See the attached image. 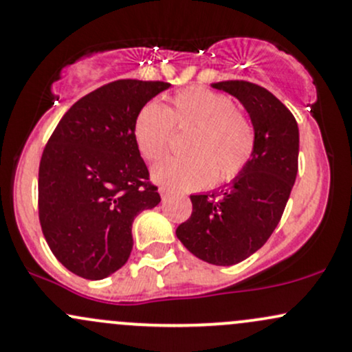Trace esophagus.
<instances>
[{"instance_id":"1","label":"esophagus","mask_w":352,"mask_h":352,"mask_svg":"<svg viewBox=\"0 0 352 352\" xmlns=\"http://www.w3.org/2000/svg\"><path fill=\"white\" fill-rule=\"evenodd\" d=\"M159 193H160V197H162V200H165V199H167L168 195H170V192H168V190H165L164 187L159 190Z\"/></svg>"}]
</instances>
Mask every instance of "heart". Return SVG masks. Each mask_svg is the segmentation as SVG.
Here are the masks:
<instances>
[{"label": "heart", "instance_id": "1", "mask_svg": "<svg viewBox=\"0 0 352 352\" xmlns=\"http://www.w3.org/2000/svg\"><path fill=\"white\" fill-rule=\"evenodd\" d=\"M173 125L190 127L188 155L167 157L153 165L152 180L172 192H192L218 180H235L248 167L254 152L250 120L235 111L227 96L205 87H190L172 96L167 107L151 100L134 122V139L145 160L167 151Z\"/></svg>", "mask_w": 352, "mask_h": 352}]
</instances>
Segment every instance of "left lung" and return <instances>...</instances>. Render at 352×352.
<instances>
[{"instance_id": "8db88e82", "label": "left lung", "mask_w": 352, "mask_h": 352, "mask_svg": "<svg viewBox=\"0 0 352 352\" xmlns=\"http://www.w3.org/2000/svg\"><path fill=\"white\" fill-rule=\"evenodd\" d=\"M243 104L254 131L248 167L225 187L190 195L192 215L177 238L190 253L217 266L246 260L280 223L296 180L300 131L288 107L265 87L246 80L212 84Z\"/></svg>"}]
</instances>
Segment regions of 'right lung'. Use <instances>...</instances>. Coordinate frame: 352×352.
I'll return each instance as SVG.
<instances>
[{
  "label": "right lung",
  "mask_w": 352,
  "mask_h": 352,
  "mask_svg": "<svg viewBox=\"0 0 352 352\" xmlns=\"http://www.w3.org/2000/svg\"><path fill=\"white\" fill-rule=\"evenodd\" d=\"M170 87L120 79L72 106L52 132L39 164L43 235L69 272L102 280L127 263L132 223L160 195L134 139L139 111Z\"/></svg>",
  "instance_id": "right-lung-1"
}]
</instances>
